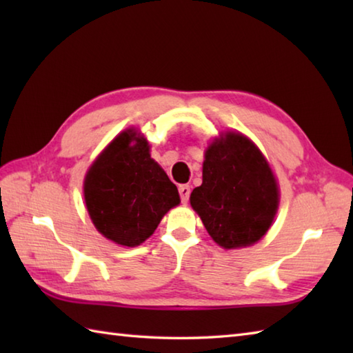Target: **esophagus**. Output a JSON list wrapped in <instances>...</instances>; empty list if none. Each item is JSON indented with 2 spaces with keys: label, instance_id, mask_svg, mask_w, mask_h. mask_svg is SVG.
<instances>
[{
  "label": "esophagus",
  "instance_id": "1",
  "mask_svg": "<svg viewBox=\"0 0 353 353\" xmlns=\"http://www.w3.org/2000/svg\"><path fill=\"white\" fill-rule=\"evenodd\" d=\"M179 194H181V200H182V203H188V200H190V194H191L190 185H181V186H179Z\"/></svg>",
  "mask_w": 353,
  "mask_h": 353
}]
</instances>
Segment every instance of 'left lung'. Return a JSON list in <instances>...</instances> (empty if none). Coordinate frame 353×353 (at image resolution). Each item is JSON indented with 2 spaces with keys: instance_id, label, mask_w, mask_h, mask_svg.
I'll return each instance as SVG.
<instances>
[{
  "instance_id": "obj_1",
  "label": "left lung",
  "mask_w": 353,
  "mask_h": 353,
  "mask_svg": "<svg viewBox=\"0 0 353 353\" xmlns=\"http://www.w3.org/2000/svg\"><path fill=\"white\" fill-rule=\"evenodd\" d=\"M190 200L214 241L236 249L265 235L279 205V191L253 142L229 132L208 147L203 183L194 188Z\"/></svg>"
}]
</instances>
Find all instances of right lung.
I'll return each mask as SVG.
<instances>
[{
    "label": "right lung",
    "mask_w": 353,
    "mask_h": 353,
    "mask_svg": "<svg viewBox=\"0 0 353 353\" xmlns=\"http://www.w3.org/2000/svg\"><path fill=\"white\" fill-rule=\"evenodd\" d=\"M85 200L100 234L127 247L144 243L181 201L176 185L150 157L147 141L133 130L118 134L94 162Z\"/></svg>",
    "instance_id": "right-lung-1"
}]
</instances>
